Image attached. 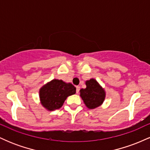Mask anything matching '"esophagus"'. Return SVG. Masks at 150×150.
Listing matches in <instances>:
<instances>
[{"label": "esophagus", "instance_id": "34e87169", "mask_svg": "<svg viewBox=\"0 0 150 150\" xmlns=\"http://www.w3.org/2000/svg\"><path fill=\"white\" fill-rule=\"evenodd\" d=\"M80 87H79V86H77V87H76V92H77V93H79V91H80Z\"/></svg>", "mask_w": 150, "mask_h": 150}]
</instances>
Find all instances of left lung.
<instances>
[{
    "instance_id": "1",
    "label": "left lung",
    "mask_w": 150,
    "mask_h": 150,
    "mask_svg": "<svg viewBox=\"0 0 150 150\" xmlns=\"http://www.w3.org/2000/svg\"><path fill=\"white\" fill-rule=\"evenodd\" d=\"M85 84L87 87L85 89H80V95L87 108L94 109L103 104L106 97V92L95 79L87 80Z\"/></svg>"
}]
</instances>
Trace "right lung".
<instances>
[{
  "label": "right lung",
  "mask_w": 150,
  "mask_h": 150,
  "mask_svg": "<svg viewBox=\"0 0 150 150\" xmlns=\"http://www.w3.org/2000/svg\"><path fill=\"white\" fill-rule=\"evenodd\" d=\"M75 92L76 88L71 83L53 79L39 89V99L46 109L54 111L61 108L67 97Z\"/></svg>",
  "instance_id": "obj_1"
}]
</instances>
